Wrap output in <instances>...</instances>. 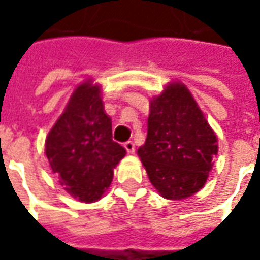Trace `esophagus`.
<instances>
[{
	"label": "esophagus",
	"instance_id": "1",
	"mask_svg": "<svg viewBox=\"0 0 260 260\" xmlns=\"http://www.w3.org/2000/svg\"><path fill=\"white\" fill-rule=\"evenodd\" d=\"M124 147L126 149V152L129 153V154H134V153H135V145H134V142L132 141L125 142Z\"/></svg>",
	"mask_w": 260,
	"mask_h": 260
}]
</instances>
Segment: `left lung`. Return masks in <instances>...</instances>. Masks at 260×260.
<instances>
[{"label":"left lung","mask_w":260,"mask_h":260,"mask_svg":"<svg viewBox=\"0 0 260 260\" xmlns=\"http://www.w3.org/2000/svg\"><path fill=\"white\" fill-rule=\"evenodd\" d=\"M217 152V136L185 85L173 82L150 100L147 138L138 156L163 198L180 201L199 191Z\"/></svg>","instance_id":"obj_1"}]
</instances>
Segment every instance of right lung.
I'll use <instances>...</instances> for the list:
<instances>
[{"label": "right lung", "instance_id": "obj_1", "mask_svg": "<svg viewBox=\"0 0 260 260\" xmlns=\"http://www.w3.org/2000/svg\"><path fill=\"white\" fill-rule=\"evenodd\" d=\"M125 150L113 141L100 86L86 80L72 93L65 111L46 138V156L59 184L75 199L99 201L113 181Z\"/></svg>", "mask_w": 260, "mask_h": 260}]
</instances>
